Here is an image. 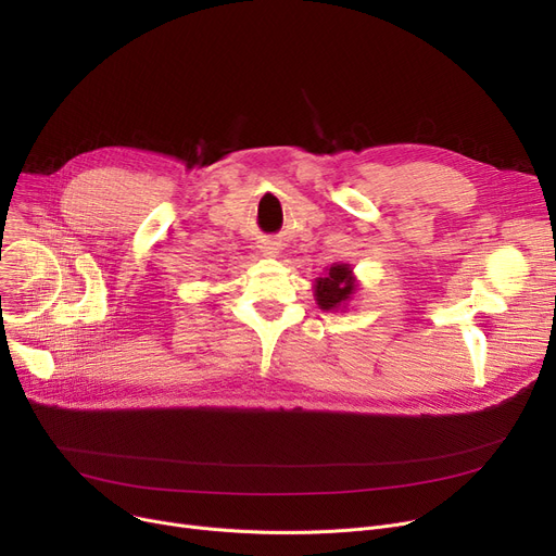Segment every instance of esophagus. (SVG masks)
<instances>
[{
    "mask_svg": "<svg viewBox=\"0 0 556 556\" xmlns=\"http://www.w3.org/2000/svg\"><path fill=\"white\" fill-rule=\"evenodd\" d=\"M263 252H266V254H275V248H266Z\"/></svg>",
    "mask_w": 556,
    "mask_h": 556,
    "instance_id": "obj_1",
    "label": "esophagus"
}]
</instances>
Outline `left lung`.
<instances>
[{
    "label": "left lung",
    "mask_w": 556,
    "mask_h": 556,
    "mask_svg": "<svg viewBox=\"0 0 556 556\" xmlns=\"http://www.w3.org/2000/svg\"><path fill=\"white\" fill-rule=\"evenodd\" d=\"M354 277L349 266H331L329 275L317 279L315 283V298L319 308L325 311H333L338 306H342L349 298L354 293Z\"/></svg>",
    "instance_id": "1"
}]
</instances>
